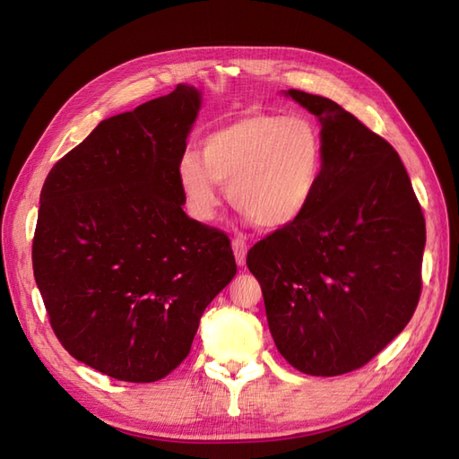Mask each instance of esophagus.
Segmentation results:
<instances>
[{
    "mask_svg": "<svg viewBox=\"0 0 459 459\" xmlns=\"http://www.w3.org/2000/svg\"><path fill=\"white\" fill-rule=\"evenodd\" d=\"M231 247H233V255H235V262L239 264V266H243L245 264V256H247V243L243 239H233L231 241Z\"/></svg>",
    "mask_w": 459,
    "mask_h": 459,
    "instance_id": "34e87169",
    "label": "esophagus"
}]
</instances>
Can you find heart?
I'll list each match as a JSON object with an SVG mask.
<instances>
[{
	"mask_svg": "<svg viewBox=\"0 0 459 459\" xmlns=\"http://www.w3.org/2000/svg\"><path fill=\"white\" fill-rule=\"evenodd\" d=\"M201 156L186 151L176 178L189 214L212 221L218 184L256 226L281 230L297 221L316 197L324 172V140L304 117L253 113L208 132Z\"/></svg>",
	"mask_w": 459,
	"mask_h": 459,
	"instance_id": "heart-1",
	"label": "heart"
}]
</instances>
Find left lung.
Listing matches in <instances>:
<instances>
[{"mask_svg": "<svg viewBox=\"0 0 459 459\" xmlns=\"http://www.w3.org/2000/svg\"><path fill=\"white\" fill-rule=\"evenodd\" d=\"M322 124L324 172L297 221L247 255L277 351L307 375L366 366L421 295L425 218L398 152L349 110L289 90Z\"/></svg>", "mask_w": 459, "mask_h": 459, "instance_id": "1", "label": "left lung"}]
</instances>
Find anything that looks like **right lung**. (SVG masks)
<instances>
[{
    "instance_id": "add662e5",
    "label": "right lung",
    "mask_w": 459,
    "mask_h": 459,
    "mask_svg": "<svg viewBox=\"0 0 459 459\" xmlns=\"http://www.w3.org/2000/svg\"><path fill=\"white\" fill-rule=\"evenodd\" d=\"M199 107L179 84L100 122L39 193L32 266L51 329L118 381L152 383L182 364L238 272L228 235L182 208L176 166Z\"/></svg>"
}]
</instances>
